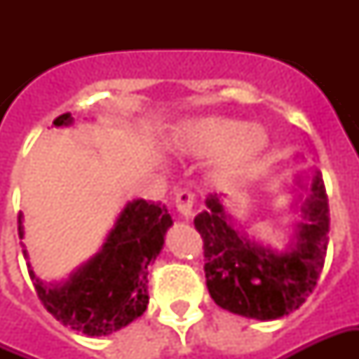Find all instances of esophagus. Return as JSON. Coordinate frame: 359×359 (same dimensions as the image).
Masks as SVG:
<instances>
[{
	"label": "esophagus",
	"instance_id": "1",
	"mask_svg": "<svg viewBox=\"0 0 359 359\" xmlns=\"http://www.w3.org/2000/svg\"><path fill=\"white\" fill-rule=\"evenodd\" d=\"M175 205L182 217L190 219L194 215V194L190 190H179L175 194Z\"/></svg>",
	"mask_w": 359,
	"mask_h": 359
}]
</instances>
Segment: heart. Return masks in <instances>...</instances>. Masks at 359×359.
I'll use <instances>...</instances> for the list:
<instances>
[{
  "mask_svg": "<svg viewBox=\"0 0 359 359\" xmlns=\"http://www.w3.org/2000/svg\"><path fill=\"white\" fill-rule=\"evenodd\" d=\"M171 151L187 157H211L213 179L231 182L248 177L262 163L269 148L264 126L219 115L180 121L167 136Z\"/></svg>",
  "mask_w": 359,
  "mask_h": 359,
  "instance_id": "heart-1",
  "label": "heart"
}]
</instances>
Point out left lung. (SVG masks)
Here are the masks:
<instances>
[{
  "label": "left lung",
  "instance_id": "1",
  "mask_svg": "<svg viewBox=\"0 0 359 359\" xmlns=\"http://www.w3.org/2000/svg\"><path fill=\"white\" fill-rule=\"evenodd\" d=\"M292 205L300 203L285 248H273L238 229L225 194H210L194 225L203 238L205 285L219 308L273 321L306 302L321 275L329 244V200L321 172L296 175Z\"/></svg>",
  "mask_w": 359,
  "mask_h": 359
}]
</instances>
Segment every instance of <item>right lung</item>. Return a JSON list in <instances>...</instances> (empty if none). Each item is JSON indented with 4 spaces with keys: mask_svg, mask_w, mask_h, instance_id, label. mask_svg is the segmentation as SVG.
Segmentation results:
<instances>
[{
    "mask_svg": "<svg viewBox=\"0 0 359 359\" xmlns=\"http://www.w3.org/2000/svg\"><path fill=\"white\" fill-rule=\"evenodd\" d=\"M73 121L71 113H65L53 125L69 126ZM171 225L163 203L142 198L126 202L102 248L65 280L46 283L28 262L38 298L57 321L88 337H105L123 329L148 308V265L163 250ZM19 236L25 238L22 213ZM22 254L28 259L27 250Z\"/></svg>",
    "mask_w": 359,
    "mask_h": 359,
    "instance_id": "add662e5",
    "label": "right lung"
}]
</instances>
